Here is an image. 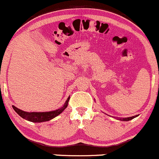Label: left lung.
<instances>
[{"mask_svg": "<svg viewBox=\"0 0 159 159\" xmlns=\"http://www.w3.org/2000/svg\"><path fill=\"white\" fill-rule=\"evenodd\" d=\"M138 116H132V117H128V118H118V119H119L120 121H130V120H132L133 118H136V117H137Z\"/></svg>", "mask_w": 159, "mask_h": 159, "instance_id": "1", "label": "left lung"}]
</instances>
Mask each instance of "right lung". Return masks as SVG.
Returning a JSON list of instances; mask_svg holds the SVG:
<instances>
[{"label": "right lung", "instance_id": "obj_1", "mask_svg": "<svg viewBox=\"0 0 159 159\" xmlns=\"http://www.w3.org/2000/svg\"><path fill=\"white\" fill-rule=\"evenodd\" d=\"M69 99H70V97H68L67 100L66 101L63 106H62L60 109H57V110L54 111H43V112H28V111L21 110V109H18V108H16L14 106H13V109H14L16 112L19 116L22 117L24 119L31 122L40 123V122L50 121V120L53 119L55 117H57V116L61 114V113L64 111V109H66V107L68 106Z\"/></svg>", "mask_w": 159, "mask_h": 159}]
</instances>
